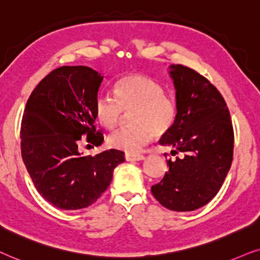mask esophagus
I'll list each match as a JSON object with an SVG mask.
<instances>
[{"instance_id":"34e87169","label":"esophagus","mask_w":260,"mask_h":260,"mask_svg":"<svg viewBox=\"0 0 260 260\" xmlns=\"http://www.w3.org/2000/svg\"><path fill=\"white\" fill-rule=\"evenodd\" d=\"M126 160L127 161H139V160H144L145 157L143 154H134V153H126Z\"/></svg>"}]
</instances>
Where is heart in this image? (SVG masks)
I'll use <instances>...</instances> for the list:
<instances>
[{"mask_svg":"<svg viewBox=\"0 0 260 260\" xmlns=\"http://www.w3.org/2000/svg\"><path fill=\"white\" fill-rule=\"evenodd\" d=\"M115 98L99 96L95 102L96 119L103 127L112 129L131 112L133 124L120 128L108 137V144L117 150L136 153L153 136H162L174 126L177 106L165 94L160 83L143 75H128L115 84Z\"/></svg>","mask_w":260,"mask_h":260,"instance_id":"b5f03b06","label":"heart"}]
</instances>
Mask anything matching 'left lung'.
<instances>
[{"instance_id": "8db88e82", "label": "left lung", "mask_w": 260, "mask_h": 260, "mask_svg": "<svg viewBox=\"0 0 260 260\" xmlns=\"http://www.w3.org/2000/svg\"><path fill=\"white\" fill-rule=\"evenodd\" d=\"M177 115L159 141L174 148L169 170L152 193L165 208L191 212L206 206L219 191L231 169L234 134L224 100L203 76L183 65L169 67Z\"/></svg>"}]
</instances>
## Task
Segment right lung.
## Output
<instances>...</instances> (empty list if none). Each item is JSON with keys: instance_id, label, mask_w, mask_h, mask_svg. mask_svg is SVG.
Segmentation results:
<instances>
[{"instance_id": "right-lung-1", "label": "right lung", "mask_w": 260, "mask_h": 260, "mask_svg": "<svg viewBox=\"0 0 260 260\" xmlns=\"http://www.w3.org/2000/svg\"><path fill=\"white\" fill-rule=\"evenodd\" d=\"M103 76L89 67H61L30 94L21 124V154L36 188L47 202L64 210L86 208L106 191L113 171L124 161L119 150L90 157L78 151L86 136L100 146L95 102Z\"/></svg>"}]
</instances>
